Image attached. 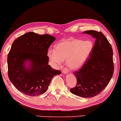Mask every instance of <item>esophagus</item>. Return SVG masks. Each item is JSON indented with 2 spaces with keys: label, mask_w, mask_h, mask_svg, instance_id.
<instances>
[{
  "label": "esophagus",
  "mask_w": 121,
  "mask_h": 121,
  "mask_svg": "<svg viewBox=\"0 0 121 121\" xmlns=\"http://www.w3.org/2000/svg\"><path fill=\"white\" fill-rule=\"evenodd\" d=\"M68 72H69V70H68V68H64V69H62V73H64V74H66L68 73Z\"/></svg>",
  "instance_id": "obj_1"
}]
</instances>
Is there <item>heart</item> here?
Segmentation results:
<instances>
[{"instance_id": "b5f03b06", "label": "heart", "mask_w": 121, "mask_h": 121, "mask_svg": "<svg viewBox=\"0 0 121 121\" xmlns=\"http://www.w3.org/2000/svg\"><path fill=\"white\" fill-rule=\"evenodd\" d=\"M94 48L90 40L69 39L58 43L54 49H48L47 56L55 66L61 65L66 60V65L72 69L81 68L88 59Z\"/></svg>"}]
</instances>
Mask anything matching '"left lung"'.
<instances>
[{"instance_id":"8db88e82","label":"left lung","mask_w":121,"mask_h":121,"mask_svg":"<svg viewBox=\"0 0 121 121\" xmlns=\"http://www.w3.org/2000/svg\"><path fill=\"white\" fill-rule=\"evenodd\" d=\"M84 33L91 35L95 42L90 57L78 70L74 72L77 82L70 92L78 96L92 97L105 89L113 76V49L101 32L87 30Z\"/></svg>"}]
</instances>
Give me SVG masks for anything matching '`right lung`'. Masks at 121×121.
<instances>
[{
    "mask_svg": "<svg viewBox=\"0 0 121 121\" xmlns=\"http://www.w3.org/2000/svg\"><path fill=\"white\" fill-rule=\"evenodd\" d=\"M55 38L29 32L13 42L7 57L10 81L19 91L30 96L46 92L53 77L61 74L48 64L47 51ZM31 62L30 68L26 61Z\"/></svg>",
    "mask_w": 121,
    "mask_h": 121,
    "instance_id": "obj_1",
    "label": "right lung"
}]
</instances>
